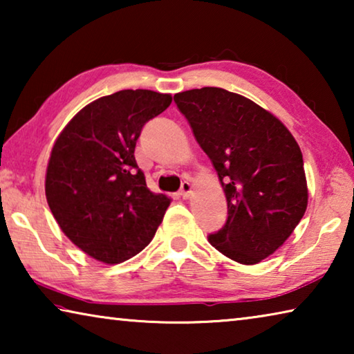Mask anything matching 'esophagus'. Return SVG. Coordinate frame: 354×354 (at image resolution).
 <instances>
[{
    "label": "esophagus",
    "mask_w": 354,
    "mask_h": 354,
    "mask_svg": "<svg viewBox=\"0 0 354 354\" xmlns=\"http://www.w3.org/2000/svg\"><path fill=\"white\" fill-rule=\"evenodd\" d=\"M179 195H181L184 200L190 198V196H192V185H190L189 181H184L181 184V190H179Z\"/></svg>",
    "instance_id": "esophagus-1"
}]
</instances>
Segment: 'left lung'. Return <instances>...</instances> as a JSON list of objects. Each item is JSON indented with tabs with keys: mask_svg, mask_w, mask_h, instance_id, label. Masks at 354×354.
<instances>
[{
	"mask_svg": "<svg viewBox=\"0 0 354 354\" xmlns=\"http://www.w3.org/2000/svg\"><path fill=\"white\" fill-rule=\"evenodd\" d=\"M173 100L225 190L227 220L207 241L243 266L261 262L306 212L308 184L297 140L273 113L225 88H192Z\"/></svg>",
	"mask_w": 354,
	"mask_h": 354,
	"instance_id": "obj_1",
	"label": "left lung"
}]
</instances>
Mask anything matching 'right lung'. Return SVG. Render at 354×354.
I'll return each mask as SVG.
<instances>
[{"instance_id": "1", "label": "right lung", "mask_w": 354, "mask_h": 354, "mask_svg": "<svg viewBox=\"0 0 354 354\" xmlns=\"http://www.w3.org/2000/svg\"><path fill=\"white\" fill-rule=\"evenodd\" d=\"M171 95L120 91L76 113L55 142L45 194L64 234L104 263H120L151 242L170 198L153 194L137 167L136 142Z\"/></svg>"}]
</instances>
